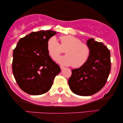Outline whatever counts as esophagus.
<instances>
[{
    "label": "esophagus",
    "mask_w": 123,
    "mask_h": 123,
    "mask_svg": "<svg viewBox=\"0 0 123 123\" xmlns=\"http://www.w3.org/2000/svg\"><path fill=\"white\" fill-rule=\"evenodd\" d=\"M60 68H61V70H63V69H64L65 68L64 66H60Z\"/></svg>",
    "instance_id": "1"
}]
</instances>
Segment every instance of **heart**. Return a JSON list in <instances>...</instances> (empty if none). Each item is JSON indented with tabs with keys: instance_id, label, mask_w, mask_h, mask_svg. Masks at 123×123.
<instances>
[{
	"instance_id": "1",
	"label": "heart",
	"mask_w": 123,
	"mask_h": 123,
	"mask_svg": "<svg viewBox=\"0 0 123 123\" xmlns=\"http://www.w3.org/2000/svg\"><path fill=\"white\" fill-rule=\"evenodd\" d=\"M60 44L55 37H51L48 40L47 50L52 58H57L65 50L66 55L57 58L56 61L58 63L79 68L87 62L90 57V49L86 44L81 43L79 39L70 35L60 36Z\"/></svg>"
}]
</instances>
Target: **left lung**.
<instances>
[{"mask_svg": "<svg viewBox=\"0 0 123 123\" xmlns=\"http://www.w3.org/2000/svg\"><path fill=\"white\" fill-rule=\"evenodd\" d=\"M90 49L88 61L79 68L72 70L68 84L71 91L80 96L98 92L105 86L111 68V53L107 47L93 38L87 41Z\"/></svg>", "mask_w": 123, "mask_h": 123, "instance_id": "8db88e82", "label": "left lung"}]
</instances>
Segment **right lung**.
Here are the masks:
<instances>
[{"label":"right lung","mask_w":123,"mask_h":123,"mask_svg":"<svg viewBox=\"0 0 123 123\" xmlns=\"http://www.w3.org/2000/svg\"><path fill=\"white\" fill-rule=\"evenodd\" d=\"M57 33L50 30L31 32L19 39L13 51L12 73L20 88L28 94L48 92L61 72L47 48L49 39Z\"/></svg>","instance_id":"add662e5"}]
</instances>
